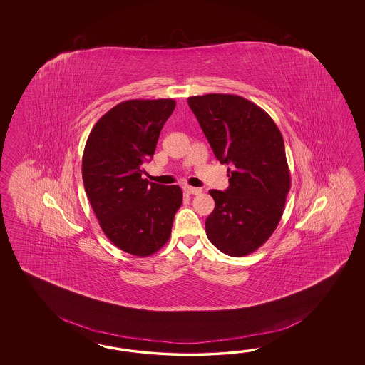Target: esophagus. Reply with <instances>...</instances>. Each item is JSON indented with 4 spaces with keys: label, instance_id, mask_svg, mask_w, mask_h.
<instances>
[{
    "label": "esophagus",
    "instance_id": "1",
    "mask_svg": "<svg viewBox=\"0 0 365 365\" xmlns=\"http://www.w3.org/2000/svg\"><path fill=\"white\" fill-rule=\"evenodd\" d=\"M184 192L186 194H200L202 190L200 187H193V186L186 185L184 186Z\"/></svg>",
    "mask_w": 365,
    "mask_h": 365
}]
</instances>
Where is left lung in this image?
<instances>
[{"label":"left lung","instance_id":"1","mask_svg":"<svg viewBox=\"0 0 365 365\" xmlns=\"http://www.w3.org/2000/svg\"><path fill=\"white\" fill-rule=\"evenodd\" d=\"M187 104L215 158L230 165V186L209 192L215 209L206 219V235L225 255H250L283 215L291 186L283 137L264 109L237 95L190 96Z\"/></svg>","mask_w":365,"mask_h":365}]
</instances>
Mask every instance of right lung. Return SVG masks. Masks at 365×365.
Here are the masks:
<instances>
[{
    "label": "right lung",
    "mask_w": 365,
    "mask_h": 365,
    "mask_svg": "<svg viewBox=\"0 0 365 365\" xmlns=\"http://www.w3.org/2000/svg\"><path fill=\"white\" fill-rule=\"evenodd\" d=\"M173 99H134L117 104L95 124L86 142L82 178L103 232L117 248L148 257L171 236L182 203L178 185L143 179Z\"/></svg>",
    "instance_id": "right-lung-1"
}]
</instances>
